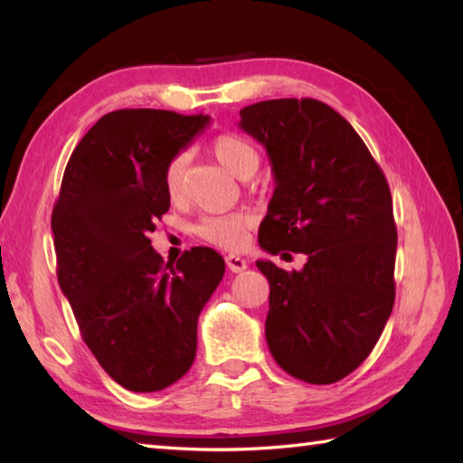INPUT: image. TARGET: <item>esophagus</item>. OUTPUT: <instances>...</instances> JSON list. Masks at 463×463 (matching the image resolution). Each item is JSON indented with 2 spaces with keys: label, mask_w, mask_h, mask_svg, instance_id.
<instances>
[{
  "label": "esophagus",
  "mask_w": 463,
  "mask_h": 463,
  "mask_svg": "<svg viewBox=\"0 0 463 463\" xmlns=\"http://www.w3.org/2000/svg\"><path fill=\"white\" fill-rule=\"evenodd\" d=\"M247 260H242L239 255H226V268H229L232 273H241L247 269Z\"/></svg>",
  "instance_id": "obj_1"
}]
</instances>
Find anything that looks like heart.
Instances as JSON below:
<instances>
[{
    "label": "heart",
    "instance_id": "heart-1",
    "mask_svg": "<svg viewBox=\"0 0 463 463\" xmlns=\"http://www.w3.org/2000/svg\"><path fill=\"white\" fill-rule=\"evenodd\" d=\"M213 155L221 165L239 179H249L260 169V151L249 143L247 138L232 132L216 137L213 143ZM185 167L187 156L175 155L167 161L163 169V190L171 202L184 198L185 192ZM253 224V216L249 213H232V214H218L202 218L200 224L195 226V234L200 239L208 241L210 245L222 249H239L247 237V229Z\"/></svg>",
    "mask_w": 463,
    "mask_h": 463
}]
</instances>
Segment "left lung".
I'll use <instances>...</instances> for the list:
<instances>
[{
	"mask_svg": "<svg viewBox=\"0 0 463 463\" xmlns=\"http://www.w3.org/2000/svg\"><path fill=\"white\" fill-rule=\"evenodd\" d=\"M239 128L265 146L276 182L260 247L308 257L300 271L257 261L269 281V351L298 380L339 382L372 354L394 307L388 182L354 127L318 99L247 106Z\"/></svg>",
	"mask_w": 463,
	"mask_h": 463,
	"instance_id": "1",
	"label": "left lung"
}]
</instances>
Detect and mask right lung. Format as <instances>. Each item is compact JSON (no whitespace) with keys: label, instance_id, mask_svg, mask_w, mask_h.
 <instances>
[{"label":"right lung","instance_id":"add662e5","mask_svg":"<svg viewBox=\"0 0 463 463\" xmlns=\"http://www.w3.org/2000/svg\"><path fill=\"white\" fill-rule=\"evenodd\" d=\"M208 122L148 108L101 116L75 146L52 210L59 286L85 345L132 392L184 378L198 317L224 276L214 249L165 265L148 239L171 203L163 169Z\"/></svg>","mask_w":463,"mask_h":463}]
</instances>
